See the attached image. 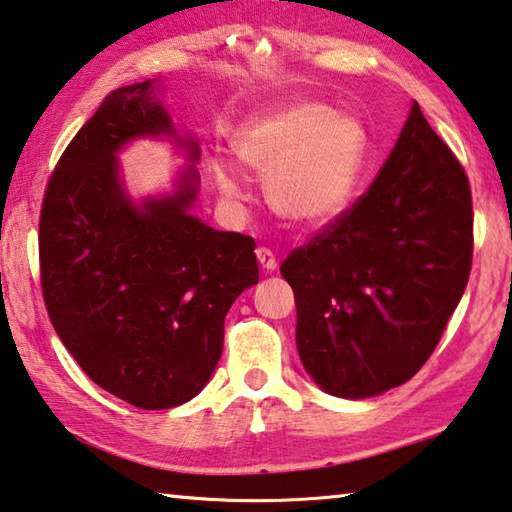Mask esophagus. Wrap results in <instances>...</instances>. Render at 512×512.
Here are the masks:
<instances>
[{
	"mask_svg": "<svg viewBox=\"0 0 512 512\" xmlns=\"http://www.w3.org/2000/svg\"><path fill=\"white\" fill-rule=\"evenodd\" d=\"M256 258H258V263H261V267H263L265 272H274L276 267H279V261H276L274 251L267 249V247H258L256 249Z\"/></svg>",
	"mask_w": 512,
	"mask_h": 512,
	"instance_id": "1",
	"label": "esophagus"
}]
</instances>
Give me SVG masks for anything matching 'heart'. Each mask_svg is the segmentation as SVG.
<instances>
[{
	"instance_id": "b5f03b06",
	"label": "heart",
	"mask_w": 512,
	"mask_h": 512,
	"mask_svg": "<svg viewBox=\"0 0 512 512\" xmlns=\"http://www.w3.org/2000/svg\"><path fill=\"white\" fill-rule=\"evenodd\" d=\"M367 136L356 117L317 102L279 104L256 115L236 138L240 161L267 177L276 213L301 224H322L345 211L365 161ZM226 199L245 188L229 167H215Z\"/></svg>"
}]
</instances>
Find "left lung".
<instances>
[{
	"label": "left lung",
	"instance_id": "obj_1",
	"mask_svg": "<svg viewBox=\"0 0 512 512\" xmlns=\"http://www.w3.org/2000/svg\"><path fill=\"white\" fill-rule=\"evenodd\" d=\"M472 251L467 174L413 102L365 195L281 263L306 372L347 399L413 379L463 297Z\"/></svg>",
	"mask_w": 512,
	"mask_h": 512
}]
</instances>
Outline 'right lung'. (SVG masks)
Returning <instances> with one entry per match:
<instances>
[{"mask_svg":"<svg viewBox=\"0 0 512 512\" xmlns=\"http://www.w3.org/2000/svg\"><path fill=\"white\" fill-rule=\"evenodd\" d=\"M154 88L149 79L108 92L58 158L38 229L40 288L58 338L99 388L145 410L186 404L204 388L226 313L258 283L254 238L188 215L192 167L174 197L142 208L124 197L117 149L172 133Z\"/></svg>","mask_w":512,"mask_h":512,"instance_id":"right-lung-1","label":"right lung"}]
</instances>
